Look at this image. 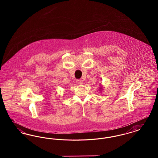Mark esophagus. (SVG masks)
<instances>
[{
    "label": "esophagus",
    "instance_id": "1",
    "mask_svg": "<svg viewBox=\"0 0 158 158\" xmlns=\"http://www.w3.org/2000/svg\"><path fill=\"white\" fill-rule=\"evenodd\" d=\"M76 82L79 85H82L83 83L82 80H77Z\"/></svg>",
    "mask_w": 158,
    "mask_h": 158
}]
</instances>
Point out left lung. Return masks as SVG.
Listing matches in <instances>:
<instances>
[{
	"mask_svg": "<svg viewBox=\"0 0 158 158\" xmlns=\"http://www.w3.org/2000/svg\"><path fill=\"white\" fill-rule=\"evenodd\" d=\"M102 89H103V88H102V85H100V87L99 88V91H100V92H101V91L102 90Z\"/></svg>",
	"mask_w": 158,
	"mask_h": 158,
	"instance_id": "left-lung-1",
	"label": "left lung"
}]
</instances>
